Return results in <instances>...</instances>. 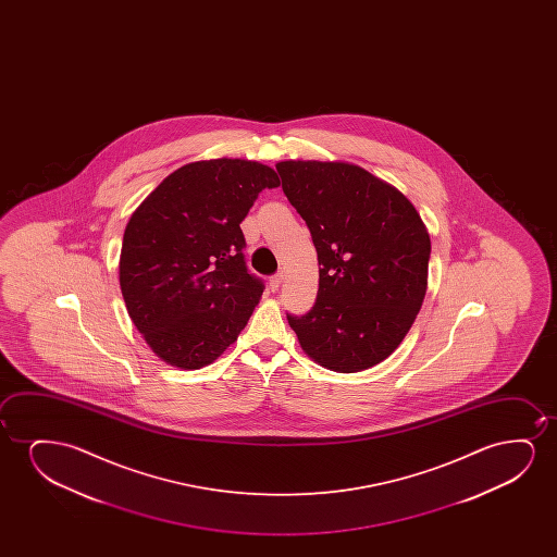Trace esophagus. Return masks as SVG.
<instances>
[{"mask_svg": "<svg viewBox=\"0 0 557 557\" xmlns=\"http://www.w3.org/2000/svg\"><path fill=\"white\" fill-rule=\"evenodd\" d=\"M283 282V272H277V274L272 275L270 277V282H268V285H270V289L277 290L280 287H282Z\"/></svg>", "mask_w": 557, "mask_h": 557, "instance_id": "1", "label": "esophagus"}]
</instances>
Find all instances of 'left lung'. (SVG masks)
<instances>
[{"mask_svg":"<svg viewBox=\"0 0 557 557\" xmlns=\"http://www.w3.org/2000/svg\"><path fill=\"white\" fill-rule=\"evenodd\" d=\"M283 194L306 221L320 262L310 312L287 313L302 350L336 373L388 358L428 285L430 236L401 191L341 161H280Z\"/></svg>","mask_w":557,"mask_h":557,"instance_id":"1","label":"left lung"}]
</instances>
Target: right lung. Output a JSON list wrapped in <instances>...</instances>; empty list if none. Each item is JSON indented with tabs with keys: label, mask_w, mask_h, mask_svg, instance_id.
<instances>
[{
	"label": "right lung",
	"mask_w": 557,
	"mask_h": 557,
	"mask_svg": "<svg viewBox=\"0 0 557 557\" xmlns=\"http://www.w3.org/2000/svg\"><path fill=\"white\" fill-rule=\"evenodd\" d=\"M280 186L259 161H194L131 214L120 285L131 320L169 366L213 363L259 305L264 282L245 262L239 224L264 188Z\"/></svg>",
	"instance_id": "1"
}]
</instances>
